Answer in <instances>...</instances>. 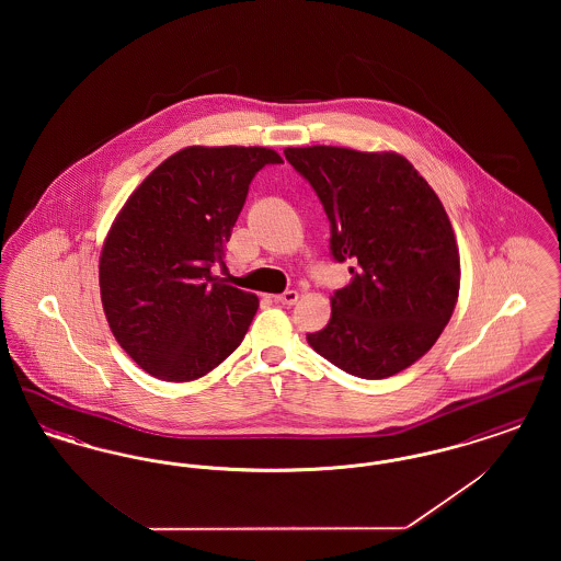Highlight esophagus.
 <instances>
[{"label": "esophagus", "mask_w": 561, "mask_h": 561, "mask_svg": "<svg viewBox=\"0 0 561 561\" xmlns=\"http://www.w3.org/2000/svg\"><path fill=\"white\" fill-rule=\"evenodd\" d=\"M275 300H277L279 305H288V307H290V305H294V302L298 300V293H296V290H286L284 294H277Z\"/></svg>", "instance_id": "1"}]
</instances>
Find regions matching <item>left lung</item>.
Listing matches in <instances>:
<instances>
[{"label":"left lung","instance_id":"obj_1","mask_svg":"<svg viewBox=\"0 0 561 561\" xmlns=\"http://www.w3.org/2000/svg\"><path fill=\"white\" fill-rule=\"evenodd\" d=\"M284 153L323 204L332 256L353 265L351 284L330 296V321L307 343L359 378L405 370L435 345L458 300L460 256L444 204L396 151Z\"/></svg>","mask_w":561,"mask_h":561}]
</instances>
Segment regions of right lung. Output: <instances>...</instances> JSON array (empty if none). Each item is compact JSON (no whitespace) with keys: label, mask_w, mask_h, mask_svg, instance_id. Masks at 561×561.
Segmentation results:
<instances>
[{"label":"right lung","mask_w":561,"mask_h":561,"mask_svg":"<svg viewBox=\"0 0 561 561\" xmlns=\"http://www.w3.org/2000/svg\"><path fill=\"white\" fill-rule=\"evenodd\" d=\"M267 147L176 151L134 188L99 261L108 328L145 373L187 382L240 347L256 294L214 275L254 174L282 163Z\"/></svg>","instance_id":"add662e5"}]
</instances>
